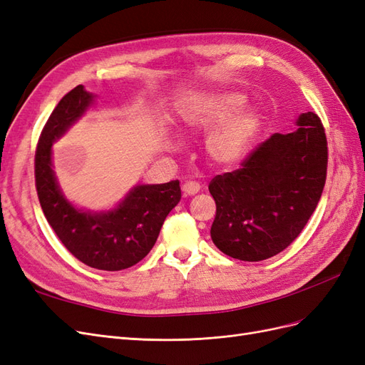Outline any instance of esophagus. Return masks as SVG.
Listing matches in <instances>:
<instances>
[{"instance_id":"34e87169","label":"esophagus","mask_w":365,"mask_h":365,"mask_svg":"<svg viewBox=\"0 0 365 365\" xmlns=\"http://www.w3.org/2000/svg\"><path fill=\"white\" fill-rule=\"evenodd\" d=\"M200 190H201V185H200V182H196V181H185L182 184L184 196H193Z\"/></svg>"}]
</instances>
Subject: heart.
I'll return each mask as SVG.
<instances>
[{"mask_svg": "<svg viewBox=\"0 0 365 365\" xmlns=\"http://www.w3.org/2000/svg\"><path fill=\"white\" fill-rule=\"evenodd\" d=\"M247 103L240 93H216L195 101L181 109L180 118L185 130L210 132L205 149L219 164H235L244 158L260 129V114L254 109H240Z\"/></svg>", "mask_w": 365, "mask_h": 365, "instance_id": "1", "label": "heart"}]
</instances>
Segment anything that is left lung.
<instances>
[{
  "instance_id": "left-lung-1",
  "label": "left lung",
  "mask_w": 365,
  "mask_h": 365,
  "mask_svg": "<svg viewBox=\"0 0 365 365\" xmlns=\"http://www.w3.org/2000/svg\"><path fill=\"white\" fill-rule=\"evenodd\" d=\"M297 129L275 132L242 168L208 185L216 202L213 244L227 256L260 262L289 247L312 216L327 172V140L315 113L297 118Z\"/></svg>"
}]
</instances>
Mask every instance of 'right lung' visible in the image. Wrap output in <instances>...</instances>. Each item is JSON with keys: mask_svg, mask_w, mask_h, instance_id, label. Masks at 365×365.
Wrapping results in <instances>:
<instances>
[{"mask_svg": "<svg viewBox=\"0 0 365 365\" xmlns=\"http://www.w3.org/2000/svg\"><path fill=\"white\" fill-rule=\"evenodd\" d=\"M94 97L79 85L53 109L36 148V190L48 224L76 259L96 269L120 271L148 256L164 219L180 202L181 189L178 180L138 184L108 212L77 208L65 197L53 170L51 146L86 113Z\"/></svg>", "mask_w": 365, "mask_h": 365, "instance_id": "add662e5", "label": "right lung"}]
</instances>
